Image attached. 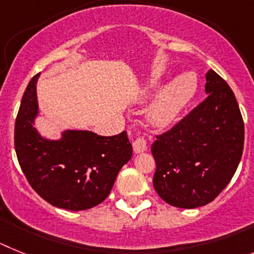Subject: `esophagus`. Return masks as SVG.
<instances>
[{
    "mask_svg": "<svg viewBox=\"0 0 254 254\" xmlns=\"http://www.w3.org/2000/svg\"><path fill=\"white\" fill-rule=\"evenodd\" d=\"M133 148L135 153H142V152L147 151V140L143 136H138L133 142Z\"/></svg>",
    "mask_w": 254,
    "mask_h": 254,
    "instance_id": "esophagus-1",
    "label": "esophagus"
}]
</instances>
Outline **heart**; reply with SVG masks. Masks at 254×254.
I'll return each instance as SVG.
<instances>
[{
  "label": "heart",
  "mask_w": 254,
  "mask_h": 254,
  "mask_svg": "<svg viewBox=\"0 0 254 254\" xmlns=\"http://www.w3.org/2000/svg\"><path fill=\"white\" fill-rule=\"evenodd\" d=\"M158 79H152L149 89L156 90L160 87ZM198 81L193 72H183L162 87L156 100L148 110V118L156 127H167L173 124L185 107L191 102L197 93Z\"/></svg>",
  "instance_id": "b5f03b06"
}]
</instances>
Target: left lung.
Masks as SVG:
<instances>
[{"label":"left lung","mask_w":254,"mask_h":254,"mask_svg":"<svg viewBox=\"0 0 254 254\" xmlns=\"http://www.w3.org/2000/svg\"><path fill=\"white\" fill-rule=\"evenodd\" d=\"M203 102L157 135L153 187L166 203L197 208L212 202L230 183L242 158L244 123L228 83L209 70Z\"/></svg>","instance_id":"1"}]
</instances>
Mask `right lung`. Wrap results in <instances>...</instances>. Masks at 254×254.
Returning <instances> with one entry per match:
<instances>
[{"mask_svg": "<svg viewBox=\"0 0 254 254\" xmlns=\"http://www.w3.org/2000/svg\"><path fill=\"white\" fill-rule=\"evenodd\" d=\"M34 75L24 92L15 121V151L30 187L52 206L83 211L100 204L111 191L121 167L131 158L127 131L102 136L66 130L61 139H45L33 127L38 115Z\"/></svg>", "mask_w": 254, "mask_h": 254, "instance_id": "add662e5", "label": "right lung"}]
</instances>
